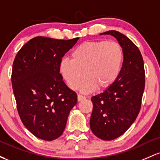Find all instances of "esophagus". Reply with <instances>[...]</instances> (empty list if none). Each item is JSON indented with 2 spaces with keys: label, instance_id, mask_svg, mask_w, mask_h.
Segmentation results:
<instances>
[{
  "label": "esophagus",
  "instance_id": "34e87169",
  "mask_svg": "<svg viewBox=\"0 0 160 160\" xmlns=\"http://www.w3.org/2000/svg\"><path fill=\"white\" fill-rule=\"evenodd\" d=\"M86 97L83 96V95H78V102H80V101L83 100V99H85Z\"/></svg>",
  "mask_w": 160,
  "mask_h": 160
}]
</instances>
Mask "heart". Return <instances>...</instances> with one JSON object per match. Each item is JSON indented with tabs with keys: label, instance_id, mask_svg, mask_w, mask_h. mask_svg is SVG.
Wrapping results in <instances>:
<instances>
[{
	"label": "heart",
	"instance_id": "1",
	"mask_svg": "<svg viewBox=\"0 0 160 160\" xmlns=\"http://www.w3.org/2000/svg\"><path fill=\"white\" fill-rule=\"evenodd\" d=\"M124 60L120 43L105 40L86 41L71 52V60L62 59L60 72L71 89L78 88L84 74L86 78L80 85L82 92L108 89L118 78Z\"/></svg>",
	"mask_w": 160,
	"mask_h": 160
}]
</instances>
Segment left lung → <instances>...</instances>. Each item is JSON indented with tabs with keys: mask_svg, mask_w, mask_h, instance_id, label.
Returning a JSON list of instances; mask_svg holds the SVG:
<instances>
[{
	"mask_svg": "<svg viewBox=\"0 0 160 160\" xmlns=\"http://www.w3.org/2000/svg\"><path fill=\"white\" fill-rule=\"evenodd\" d=\"M100 34L114 37L124 52L123 64L117 80L91 98L92 132L102 140L111 141L126 132L136 120L144 90L145 73L140 50L129 38L113 30Z\"/></svg>",
	"mask_w": 160,
	"mask_h": 160,
	"instance_id": "left-lung-1",
	"label": "left lung"
}]
</instances>
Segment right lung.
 <instances>
[{
	"instance_id": "add662e5",
	"label": "right lung",
	"mask_w": 160,
	"mask_h": 160,
	"mask_svg": "<svg viewBox=\"0 0 160 160\" xmlns=\"http://www.w3.org/2000/svg\"><path fill=\"white\" fill-rule=\"evenodd\" d=\"M78 39L36 37L23 45L14 59L11 79L18 113L38 138L52 141L61 136L78 102L75 92L63 81L59 65Z\"/></svg>"
}]
</instances>
